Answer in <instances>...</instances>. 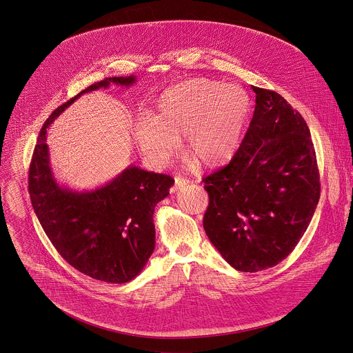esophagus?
I'll return each instance as SVG.
<instances>
[{
	"mask_svg": "<svg viewBox=\"0 0 353 353\" xmlns=\"http://www.w3.org/2000/svg\"><path fill=\"white\" fill-rule=\"evenodd\" d=\"M188 183H190V181L188 179V178H183V176H175V185L171 188V192H176L179 188H182V186H185V185H188Z\"/></svg>",
	"mask_w": 353,
	"mask_h": 353,
	"instance_id": "esophagus-1",
	"label": "esophagus"
}]
</instances>
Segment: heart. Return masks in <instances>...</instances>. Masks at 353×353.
Returning <instances> with one entry per match:
<instances>
[{"instance_id":"heart-1","label":"heart","mask_w":353,"mask_h":353,"mask_svg":"<svg viewBox=\"0 0 353 353\" xmlns=\"http://www.w3.org/2000/svg\"><path fill=\"white\" fill-rule=\"evenodd\" d=\"M250 110V98L241 87L197 79L165 91L156 118L144 117L136 140L150 159L164 163L178 150L179 136L186 148L206 165L228 160L239 147Z\"/></svg>"}]
</instances>
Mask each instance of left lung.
<instances>
[{
  "label": "left lung",
  "mask_w": 353,
  "mask_h": 353,
  "mask_svg": "<svg viewBox=\"0 0 353 353\" xmlns=\"http://www.w3.org/2000/svg\"><path fill=\"white\" fill-rule=\"evenodd\" d=\"M252 122L231 161L205 176L203 230L236 270L259 272L285 259L305 232L321 182L310 129L274 91L252 85Z\"/></svg>",
  "instance_id": "left-lung-1"
}]
</instances>
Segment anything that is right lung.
Here are the masks:
<instances>
[{
    "instance_id": "1",
    "label": "right lung",
    "mask_w": 353,
    "mask_h": 353,
    "mask_svg": "<svg viewBox=\"0 0 353 353\" xmlns=\"http://www.w3.org/2000/svg\"><path fill=\"white\" fill-rule=\"evenodd\" d=\"M134 80L105 77L55 108L39 132L28 170L31 203L55 250L79 272L111 284L133 280L148 262L154 249V206L170 194L174 178L129 167L101 189L73 193L52 178L46 133L80 95Z\"/></svg>"
}]
</instances>
